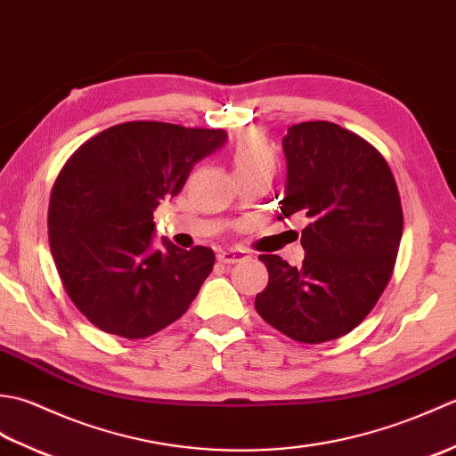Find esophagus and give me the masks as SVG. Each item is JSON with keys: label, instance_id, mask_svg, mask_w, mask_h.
<instances>
[{"label": "esophagus", "instance_id": "1", "mask_svg": "<svg viewBox=\"0 0 456 456\" xmlns=\"http://www.w3.org/2000/svg\"><path fill=\"white\" fill-rule=\"evenodd\" d=\"M217 258H219V263H223V265H235V263H240V260H245L247 255L243 253V250L231 248V250H221Z\"/></svg>", "mask_w": 456, "mask_h": 456}]
</instances>
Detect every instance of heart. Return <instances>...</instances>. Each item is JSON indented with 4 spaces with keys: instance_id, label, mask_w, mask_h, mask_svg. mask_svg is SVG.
<instances>
[{
    "instance_id": "1",
    "label": "heart",
    "mask_w": 456,
    "mask_h": 456,
    "mask_svg": "<svg viewBox=\"0 0 456 456\" xmlns=\"http://www.w3.org/2000/svg\"><path fill=\"white\" fill-rule=\"evenodd\" d=\"M231 157H233V167L237 176L245 172H253V170H274L276 167V152L273 149V144L268 142L260 131H245L240 133L233 151H231Z\"/></svg>"
}]
</instances>
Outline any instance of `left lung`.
Returning <instances> with one entry per match:
<instances>
[{"label": "left lung", "mask_w": 456, "mask_h": 456, "mask_svg": "<svg viewBox=\"0 0 456 456\" xmlns=\"http://www.w3.org/2000/svg\"><path fill=\"white\" fill-rule=\"evenodd\" d=\"M282 144L288 178L280 211L307 219L305 258L296 268L260 255L268 286L255 307L280 333L319 345L361 325L388 286L403 229L400 191L380 151L341 125L297 123Z\"/></svg>", "instance_id": "left-lung-1"}]
</instances>
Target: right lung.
<instances>
[{
	"mask_svg": "<svg viewBox=\"0 0 456 456\" xmlns=\"http://www.w3.org/2000/svg\"><path fill=\"white\" fill-rule=\"evenodd\" d=\"M225 139L221 129L127 121L66 160L48 203V240L68 297L92 325L147 338L188 312L216 255L167 239L154 250L152 213Z\"/></svg>",
	"mask_w": 456,
	"mask_h": 456,
	"instance_id": "obj_1",
	"label": "right lung"
}]
</instances>
